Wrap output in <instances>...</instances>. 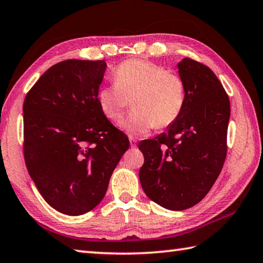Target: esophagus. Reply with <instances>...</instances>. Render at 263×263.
I'll use <instances>...</instances> for the list:
<instances>
[{"label":"esophagus","mask_w":263,"mask_h":263,"mask_svg":"<svg viewBox=\"0 0 263 263\" xmlns=\"http://www.w3.org/2000/svg\"><path fill=\"white\" fill-rule=\"evenodd\" d=\"M129 142H130V146L132 147H136V140L134 137H129Z\"/></svg>","instance_id":"1"}]
</instances>
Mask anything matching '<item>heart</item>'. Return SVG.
<instances>
[{
  "label": "heart",
  "mask_w": 263,
  "mask_h": 263,
  "mask_svg": "<svg viewBox=\"0 0 263 263\" xmlns=\"http://www.w3.org/2000/svg\"><path fill=\"white\" fill-rule=\"evenodd\" d=\"M115 85L98 91V104L111 121L120 120L132 105L134 111L121 126L130 135H144L152 128L172 126L182 113L185 103L183 79L165 67L143 59H128L115 73Z\"/></svg>",
  "instance_id": "heart-1"
}]
</instances>
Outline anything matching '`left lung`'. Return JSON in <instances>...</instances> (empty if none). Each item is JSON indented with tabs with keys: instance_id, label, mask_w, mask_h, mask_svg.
I'll return each mask as SVG.
<instances>
[{
	"instance_id": "1",
	"label": "left lung",
	"mask_w": 263,
	"mask_h": 263,
	"mask_svg": "<svg viewBox=\"0 0 263 263\" xmlns=\"http://www.w3.org/2000/svg\"><path fill=\"white\" fill-rule=\"evenodd\" d=\"M177 66L185 85L182 113L166 133L138 144L143 190L172 211L195 206L214 184L227 157L230 118L229 97L209 66L191 58Z\"/></svg>"
}]
</instances>
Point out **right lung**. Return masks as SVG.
Wrapping results in <instances>:
<instances>
[{"label":"right lung","mask_w":263,"mask_h":263,"mask_svg":"<svg viewBox=\"0 0 263 263\" xmlns=\"http://www.w3.org/2000/svg\"><path fill=\"white\" fill-rule=\"evenodd\" d=\"M105 61L67 59L41 76L24 101V158L49 205L67 215L91 211L129 140L104 116L98 88Z\"/></svg>","instance_id":"obj_1"}]
</instances>
